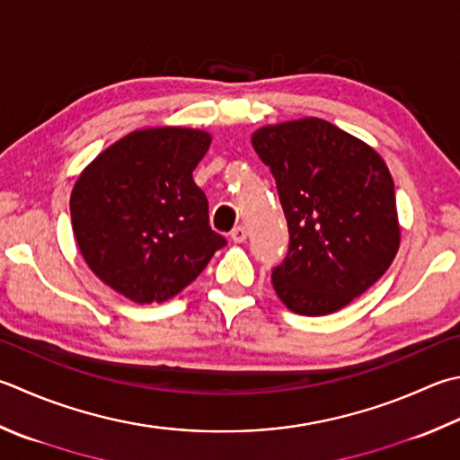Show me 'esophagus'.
Here are the masks:
<instances>
[{
	"instance_id": "34e87169",
	"label": "esophagus",
	"mask_w": 460,
	"mask_h": 460,
	"mask_svg": "<svg viewBox=\"0 0 460 460\" xmlns=\"http://www.w3.org/2000/svg\"><path fill=\"white\" fill-rule=\"evenodd\" d=\"M230 236H232L234 242H244L246 236H248V230H246V226H236L232 230Z\"/></svg>"
}]
</instances>
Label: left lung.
<instances>
[{"label": "left lung", "mask_w": 460, "mask_h": 460, "mask_svg": "<svg viewBox=\"0 0 460 460\" xmlns=\"http://www.w3.org/2000/svg\"><path fill=\"white\" fill-rule=\"evenodd\" d=\"M252 146L276 180L290 234L274 290L296 314H332L367 292L401 246L386 162L320 118L258 128Z\"/></svg>", "instance_id": "left-lung-1"}]
</instances>
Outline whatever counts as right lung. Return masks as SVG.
Here are the masks:
<instances>
[{
  "mask_svg": "<svg viewBox=\"0 0 460 460\" xmlns=\"http://www.w3.org/2000/svg\"><path fill=\"white\" fill-rule=\"evenodd\" d=\"M212 136L158 126L119 137L75 180L69 212L90 270L137 305L166 302L226 240L208 224L196 170Z\"/></svg>",
  "mask_w": 460,
  "mask_h": 460,
  "instance_id": "obj_1",
  "label": "right lung"
}]
</instances>
